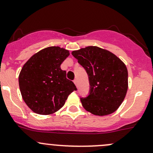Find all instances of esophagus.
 Returning a JSON list of instances; mask_svg holds the SVG:
<instances>
[{"mask_svg":"<svg viewBox=\"0 0 153 153\" xmlns=\"http://www.w3.org/2000/svg\"><path fill=\"white\" fill-rule=\"evenodd\" d=\"M73 82H74V84H75V85L78 86V80L75 79V80H74V81H73Z\"/></svg>","mask_w":153,"mask_h":153,"instance_id":"obj_1","label":"esophagus"}]
</instances>
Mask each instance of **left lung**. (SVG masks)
I'll return each mask as SVG.
<instances>
[{"label":"left lung","instance_id":"left-lung-1","mask_svg":"<svg viewBox=\"0 0 153 153\" xmlns=\"http://www.w3.org/2000/svg\"><path fill=\"white\" fill-rule=\"evenodd\" d=\"M72 55L84 68L89 82V95L81 98L84 109L95 115L115 112L126 96L128 72L121 59L98 47L73 51Z\"/></svg>","mask_w":153,"mask_h":153}]
</instances>
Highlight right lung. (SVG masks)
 I'll use <instances>...</instances> for the list:
<instances>
[{
	"label": "right lung",
	"instance_id": "right-lung-1",
	"mask_svg": "<svg viewBox=\"0 0 153 153\" xmlns=\"http://www.w3.org/2000/svg\"><path fill=\"white\" fill-rule=\"evenodd\" d=\"M69 55L59 47L45 48L32 55L21 69L19 86L27 105L35 113L49 115L65 104L69 94L77 88L67 78L61 64Z\"/></svg>",
	"mask_w": 153,
	"mask_h": 153
}]
</instances>
